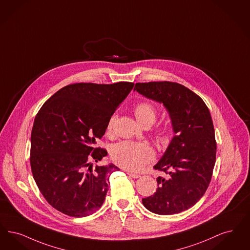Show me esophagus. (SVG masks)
Segmentation results:
<instances>
[{"instance_id": "34e87169", "label": "esophagus", "mask_w": 250, "mask_h": 250, "mask_svg": "<svg viewBox=\"0 0 250 250\" xmlns=\"http://www.w3.org/2000/svg\"><path fill=\"white\" fill-rule=\"evenodd\" d=\"M126 172V174L130 176L131 178H133V179H138V178H140V176L139 174H137V173H132V172H130V171H125Z\"/></svg>"}]
</instances>
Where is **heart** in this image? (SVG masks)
Returning a JSON list of instances; mask_svg holds the SVG:
<instances>
[{"label":"heart","instance_id":"b5f03b06","mask_svg":"<svg viewBox=\"0 0 250 250\" xmlns=\"http://www.w3.org/2000/svg\"><path fill=\"white\" fill-rule=\"evenodd\" d=\"M134 114L141 125H151L157 118L155 108L148 102H140L135 109ZM114 123V117L110 118L107 129L110 131ZM171 135L168 127L159 129V137L162 140H167ZM110 156L113 162L121 167L131 171L140 170L154 158V151L149 144L141 142L121 141L112 146Z\"/></svg>","mask_w":250,"mask_h":250}]
</instances>
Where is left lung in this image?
Wrapping results in <instances>:
<instances>
[{"mask_svg": "<svg viewBox=\"0 0 250 250\" xmlns=\"http://www.w3.org/2000/svg\"><path fill=\"white\" fill-rule=\"evenodd\" d=\"M134 90L163 103L175 133L153 167L167 177L157 178V190L143 198L142 204L158 215L189 209L205 194L216 162L217 144L209 110L199 96L177 83H137Z\"/></svg>", "mask_w": 250, "mask_h": 250, "instance_id": "8db88e82", "label": "left lung"}]
</instances>
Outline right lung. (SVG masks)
<instances>
[{
  "instance_id": "add662e5",
  "label": "right lung",
  "mask_w": 250,
  "mask_h": 250,
  "mask_svg": "<svg viewBox=\"0 0 250 250\" xmlns=\"http://www.w3.org/2000/svg\"><path fill=\"white\" fill-rule=\"evenodd\" d=\"M134 83H79L55 93L38 111L30 137V167L41 193L51 206L75 218L104 203L113 164L96 166L107 150L95 148L111 115Z\"/></svg>"
}]
</instances>
